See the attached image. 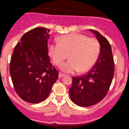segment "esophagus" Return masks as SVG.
Here are the masks:
<instances>
[{
	"label": "esophagus",
	"mask_w": 129,
	"mask_h": 129,
	"mask_svg": "<svg viewBox=\"0 0 129 129\" xmlns=\"http://www.w3.org/2000/svg\"><path fill=\"white\" fill-rule=\"evenodd\" d=\"M64 75H65L63 74V73H61V72H59V78H61V77H64Z\"/></svg>",
	"instance_id": "1"
}]
</instances>
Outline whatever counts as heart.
<instances>
[{
    "label": "heart",
    "mask_w": 129,
    "mask_h": 129,
    "mask_svg": "<svg viewBox=\"0 0 129 129\" xmlns=\"http://www.w3.org/2000/svg\"><path fill=\"white\" fill-rule=\"evenodd\" d=\"M48 50L56 66L61 65L68 54L70 59L61 66L63 71L85 72L96 63L99 55L100 44L94 38H88L79 33H71L60 37L59 43H50Z\"/></svg>",
    "instance_id": "obj_1"
}]
</instances>
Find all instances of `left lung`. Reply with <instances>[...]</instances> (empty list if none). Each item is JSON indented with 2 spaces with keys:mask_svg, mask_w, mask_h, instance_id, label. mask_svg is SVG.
<instances>
[{
  "mask_svg": "<svg viewBox=\"0 0 129 129\" xmlns=\"http://www.w3.org/2000/svg\"><path fill=\"white\" fill-rule=\"evenodd\" d=\"M89 31L96 35L100 45L99 56L86 74L73 77L69 92L71 100L81 107L91 106L101 101L106 95L114 75V61L110 43L98 31Z\"/></svg>",
  "mask_w": 129,
  "mask_h": 129,
  "instance_id": "8db88e82",
  "label": "left lung"
}]
</instances>
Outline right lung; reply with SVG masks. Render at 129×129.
Returning a JSON list of instances; mask_svg holds the SVG:
<instances>
[{"label": "right lung", "mask_w": 129, "mask_h": 129, "mask_svg": "<svg viewBox=\"0 0 129 129\" xmlns=\"http://www.w3.org/2000/svg\"><path fill=\"white\" fill-rule=\"evenodd\" d=\"M49 31L36 27L25 33L12 55L10 73L13 85L18 96L29 103L44 101L58 78L48 56Z\"/></svg>", "instance_id": "obj_1"}]
</instances>
